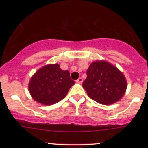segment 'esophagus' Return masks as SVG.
Instances as JSON below:
<instances>
[{
	"label": "esophagus",
	"mask_w": 148,
	"mask_h": 148,
	"mask_svg": "<svg viewBox=\"0 0 148 148\" xmlns=\"http://www.w3.org/2000/svg\"><path fill=\"white\" fill-rule=\"evenodd\" d=\"M76 82L79 83V84H81L83 82V79L81 77H80L79 79H78V80H76Z\"/></svg>",
	"instance_id": "1"
}]
</instances>
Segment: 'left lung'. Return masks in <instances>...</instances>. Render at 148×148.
Listing matches in <instances>:
<instances>
[{
  "label": "left lung",
  "mask_w": 148,
  "mask_h": 148,
  "mask_svg": "<svg viewBox=\"0 0 148 148\" xmlns=\"http://www.w3.org/2000/svg\"><path fill=\"white\" fill-rule=\"evenodd\" d=\"M83 87L92 99L103 105L113 104L126 92L127 83L123 72L106 60H96L88 67Z\"/></svg>",
  "instance_id": "1"
}]
</instances>
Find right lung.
Here are the masks:
<instances>
[{
    "mask_svg": "<svg viewBox=\"0 0 148 148\" xmlns=\"http://www.w3.org/2000/svg\"><path fill=\"white\" fill-rule=\"evenodd\" d=\"M74 84L68 70L61 69L59 64H49L32 76L28 90L38 103L52 105L64 99Z\"/></svg>",
    "mask_w": 148,
    "mask_h": 148,
    "instance_id": "obj_1",
    "label": "right lung"
}]
</instances>
